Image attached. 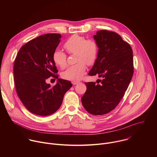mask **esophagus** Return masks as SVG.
<instances>
[{
    "mask_svg": "<svg viewBox=\"0 0 157 157\" xmlns=\"http://www.w3.org/2000/svg\"><path fill=\"white\" fill-rule=\"evenodd\" d=\"M79 82V81H73V82H72V84H73V85H76V84H78Z\"/></svg>",
    "mask_w": 157,
    "mask_h": 157,
    "instance_id": "esophagus-1",
    "label": "esophagus"
}]
</instances>
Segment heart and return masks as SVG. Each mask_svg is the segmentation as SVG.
<instances>
[{
    "mask_svg": "<svg viewBox=\"0 0 157 157\" xmlns=\"http://www.w3.org/2000/svg\"><path fill=\"white\" fill-rule=\"evenodd\" d=\"M64 48L69 53L76 54V61L78 63L70 66L63 72L62 76L68 80H79L86 72V64L91 66L96 62L98 55V43L93 39L86 40L84 36L75 34L66 41ZM53 59L62 69L67 66L66 55L59 49L53 52Z\"/></svg>",
    "mask_w": 157,
    "mask_h": 157,
    "instance_id": "obj_1",
    "label": "heart"
}]
</instances>
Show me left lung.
I'll return each mask as SVG.
<instances>
[{
	"label": "left lung",
	"mask_w": 157,
	"mask_h": 157,
	"mask_svg": "<svg viewBox=\"0 0 157 157\" xmlns=\"http://www.w3.org/2000/svg\"><path fill=\"white\" fill-rule=\"evenodd\" d=\"M98 55L89 76H98L99 82H86L81 102L87 113L94 116L109 113L118 105L133 73V52L130 44L117 33L100 30L94 35Z\"/></svg>",
	"instance_id": "left-lung-1"
}]
</instances>
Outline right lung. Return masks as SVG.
I'll use <instances>...</instances> for the list:
<instances>
[{"instance_id": "add662e5", "label": "right lung", "mask_w": 157, "mask_h": 157, "mask_svg": "<svg viewBox=\"0 0 157 157\" xmlns=\"http://www.w3.org/2000/svg\"><path fill=\"white\" fill-rule=\"evenodd\" d=\"M58 33L34 38L20 49L14 62L16 91L21 102L32 113L47 116L61 106L64 94L72 87L70 81L58 78L53 54L60 42ZM52 76L58 78L52 87L46 82Z\"/></svg>"}]
</instances>
